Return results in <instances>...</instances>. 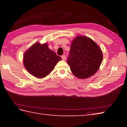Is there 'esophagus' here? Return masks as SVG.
Wrapping results in <instances>:
<instances>
[{"label": "esophagus", "mask_w": 127, "mask_h": 127, "mask_svg": "<svg viewBox=\"0 0 127 127\" xmlns=\"http://www.w3.org/2000/svg\"><path fill=\"white\" fill-rule=\"evenodd\" d=\"M62 59L63 61H65L66 60V56L65 55H63V56H62Z\"/></svg>", "instance_id": "34e87169"}]
</instances>
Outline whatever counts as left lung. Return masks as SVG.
Listing matches in <instances>:
<instances>
[{"instance_id":"8db88e82","label":"left lung","mask_w":127,"mask_h":127,"mask_svg":"<svg viewBox=\"0 0 127 127\" xmlns=\"http://www.w3.org/2000/svg\"><path fill=\"white\" fill-rule=\"evenodd\" d=\"M103 59L101 48L89 37L78 36L71 43L67 63L76 77L86 79L94 75Z\"/></svg>"}]
</instances>
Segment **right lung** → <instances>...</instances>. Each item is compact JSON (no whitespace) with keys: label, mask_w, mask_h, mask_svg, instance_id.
Wrapping results in <instances>:
<instances>
[{"label":"right lung","mask_w":127,"mask_h":127,"mask_svg":"<svg viewBox=\"0 0 127 127\" xmlns=\"http://www.w3.org/2000/svg\"><path fill=\"white\" fill-rule=\"evenodd\" d=\"M23 63L29 72L37 78L50 74L62 59L48 48L47 43L34 44L24 54Z\"/></svg>","instance_id":"right-lung-1"}]
</instances>
